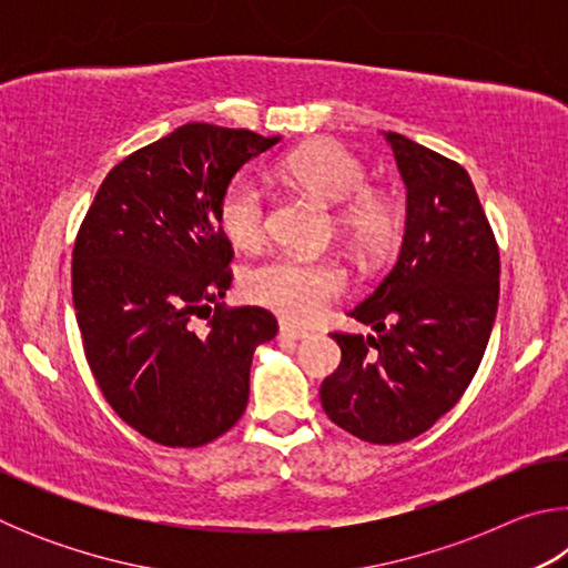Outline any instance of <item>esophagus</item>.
<instances>
[{
    "label": "esophagus",
    "instance_id": "34e87169",
    "mask_svg": "<svg viewBox=\"0 0 568 568\" xmlns=\"http://www.w3.org/2000/svg\"><path fill=\"white\" fill-rule=\"evenodd\" d=\"M307 331H303V328H293V325H287V323H281V338H287V341H303V338H307Z\"/></svg>",
    "mask_w": 568,
    "mask_h": 568
}]
</instances>
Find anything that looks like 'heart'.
Masks as SVG:
<instances>
[{
    "mask_svg": "<svg viewBox=\"0 0 568 568\" xmlns=\"http://www.w3.org/2000/svg\"><path fill=\"white\" fill-rule=\"evenodd\" d=\"M283 178L313 192L331 205H341L338 227L361 253H381L396 233V215L386 197L368 187V170L348 148L333 140H315L293 150L281 162ZM265 190L250 175L227 182L217 205V220L227 240L253 247L265 235ZM250 301L291 323H313L345 291V273L328 261L277 255L250 267L243 281Z\"/></svg>",
    "mask_w": 568,
    "mask_h": 568,
    "instance_id": "obj_1",
    "label": "heart"
}]
</instances>
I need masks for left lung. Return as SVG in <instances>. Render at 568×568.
Here are the masks:
<instances>
[{"mask_svg":"<svg viewBox=\"0 0 568 568\" xmlns=\"http://www.w3.org/2000/svg\"><path fill=\"white\" fill-rule=\"evenodd\" d=\"M406 182V235L393 271L351 318L373 335L331 333L338 371L323 381L328 418L368 444H403L456 406L491 338L498 245L458 162L386 132Z\"/></svg>","mask_w":568,"mask_h":568,"instance_id":"left-lung-1","label":"left lung"}]
</instances>
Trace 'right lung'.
Returning a JSON list of instances; mask_svg holds the SVG:
<instances>
[{
  "mask_svg": "<svg viewBox=\"0 0 568 568\" xmlns=\"http://www.w3.org/2000/svg\"><path fill=\"white\" fill-rule=\"evenodd\" d=\"M277 142L182 124L110 170L77 233L72 301L92 376L160 446L197 448L233 428L253 353L277 333L265 307L220 303L233 245L217 220L227 182ZM195 317L209 321L203 332Z\"/></svg>",
  "mask_w": 568,
  "mask_h": 568,
  "instance_id": "right-lung-1",
  "label": "right lung"
}]
</instances>
